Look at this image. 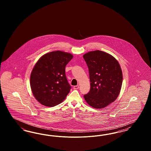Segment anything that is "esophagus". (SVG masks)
<instances>
[{
    "mask_svg": "<svg viewBox=\"0 0 151 151\" xmlns=\"http://www.w3.org/2000/svg\"><path fill=\"white\" fill-rule=\"evenodd\" d=\"M79 88V86H73V89H78Z\"/></svg>",
    "mask_w": 151,
    "mask_h": 151,
    "instance_id": "34e87169",
    "label": "esophagus"
}]
</instances>
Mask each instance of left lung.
Masks as SVG:
<instances>
[{
	"label": "left lung",
	"instance_id": "8db88e82",
	"mask_svg": "<svg viewBox=\"0 0 151 151\" xmlns=\"http://www.w3.org/2000/svg\"><path fill=\"white\" fill-rule=\"evenodd\" d=\"M83 58L91 82L90 91L84 96V99L93 108H105L120 93L123 80L121 66L115 58L102 51L88 52Z\"/></svg>",
	"mask_w": 151,
	"mask_h": 151
}]
</instances>
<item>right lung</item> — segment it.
I'll return each instance as SVG.
<instances>
[{"instance_id": "add662e5", "label": "right lung", "mask_w": 151, "mask_h": 151, "mask_svg": "<svg viewBox=\"0 0 151 151\" xmlns=\"http://www.w3.org/2000/svg\"><path fill=\"white\" fill-rule=\"evenodd\" d=\"M72 58L70 53L55 51L44 54L37 61L30 75V84L40 104L55 106L69 93L71 87L65 76V67Z\"/></svg>"}]
</instances>
